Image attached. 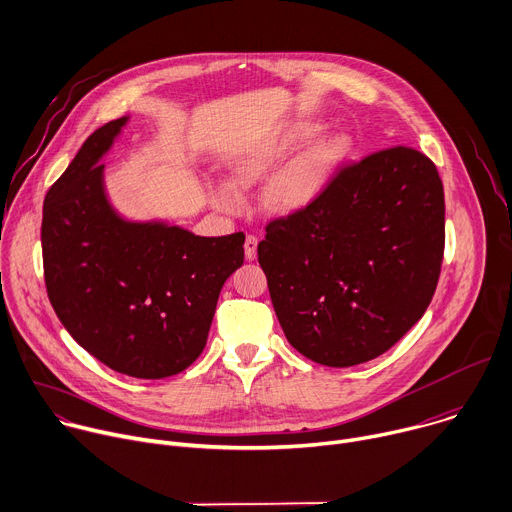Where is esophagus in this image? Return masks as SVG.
Listing matches in <instances>:
<instances>
[{
  "instance_id": "esophagus-1",
  "label": "esophagus",
  "mask_w": 512,
  "mask_h": 512,
  "mask_svg": "<svg viewBox=\"0 0 512 512\" xmlns=\"http://www.w3.org/2000/svg\"><path fill=\"white\" fill-rule=\"evenodd\" d=\"M256 250H258V240L254 236H246V242H244L246 260H256Z\"/></svg>"
}]
</instances>
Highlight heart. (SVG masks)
I'll use <instances>...</instances> for the list:
<instances>
[{"instance_id": "1", "label": "heart", "mask_w": 512, "mask_h": 512, "mask_svg": "<svg viewBox=\"0 0 512 512\" xmlns=\"http://www.w3.org/2000/svg\"><path fill=\"white\" fill-rule=\"evenodd\" d=\"M323 123L306 119L282 125L270 133L256 137L240 147L230 159V183L214 189L216 206L234 212L240 208V193L236 187H252L282 165L290 155L304 145L313 143L323 133ZM347 153V139L335 135L311 151H306L284 169H280L264 189V206L272 214H300L325 195L333 173Z\"/></svg>"}]
</instances>
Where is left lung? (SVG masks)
Segmentation results:
<instances>
[{"label": "left lung", "instance_id": "obj_1", "mask_svg": "<svg viewBox=\"0 0 512 512\" xmlns=\"http://www.w3.org/2000/svg\"><path fill=\"white\" fill-rule=\"evenodd\" d=\"M442 254V179L410 147L343 167L315 206L270 222L258 244L288 343L327 367L371 361L410 331Z\"/></svg>", "mask_w": 512, "mask_h": 512}]
</instances>
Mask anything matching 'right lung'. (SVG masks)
Masks as SVG:
<instances>
[{"label": "right lung", "mask_w": 512, "mask_h": 512, "mask_svg": "<svg viewBox=\"0 0 512 512\" xmlns=\"http://www.w3.org/2000/svg\"><path fill=\"white\" fill-rule=\"evenodd\" d=\"M129 115L94 131L44 199L50 302L92 357L137 379L187 369L208 343L224 282L244 264L242 232L206 238L123 216L100 165Z\"/></svg>", "instance_id": "obj_1"}]
</instances>
